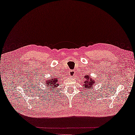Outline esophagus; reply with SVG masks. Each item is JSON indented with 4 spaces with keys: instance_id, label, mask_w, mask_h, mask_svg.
<instances>
[{
    "instance_id": "34e87169",
    "label": "esophagus",
    "mask_w": 135,
    "mask_h": 135,
    "mask_svg": "<svg viewBox=\"0 0 135 135\" xmlns=\"http://www.w3.org/2000/svg\"><path fill=\"white\" fill-rule=\"evenodd\" d=\"M74 74H75V73H74V71H70V72H69V75H70V77H73V76H74Z\"/></svg>"
}]
</instances>
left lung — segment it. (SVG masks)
Here are the masks:
<instances>
[{
    "label": "left lung",
    "mask_w": 135,
    "mask_h": 135,
    "mask_svg": "<svg viewBox=\"0 0 135 135\" xmlns=\"http://www.w3.org/2000/svg\"><path fill=\"white\" fill-rule=\"evenodd\" d=\"M96 81L94 79L91 78L89 75H86L84 77V84H83V86H84V89H91L92 88L94 87V84Z\"/></svg>",
    "instance_id": "obj_1"
}]
</instances>
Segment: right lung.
Segmentation results:
<instances>
[{
    "instance_id": "add662e5",
    "label": "right lung",
    "mask_w": 135,
    "mask_h": 135,
    "mask_svg": "<svg viewBox=\"0 0 135 135\" xmlns=\"http://www.w3.org/2000/svg\"><path fill=\"white\" fill-rule=\"evenodd\" d=\"M60 78L52 77L51 78H49V80L45 81V86L47 87L49 89L52 90V89H56L58 87V85L60 84ZM52 88H54V89H52Z\"/></svg>"
}]
</instances>
